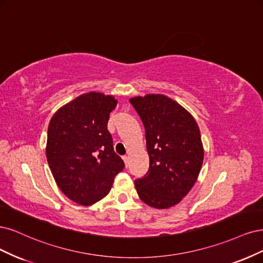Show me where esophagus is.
Wrapping results in <instances>:
<instances>
[{"mask_svg":"<svg viewBox=\"0 0 263 263\" xmlns=\"http://www.w3.org/2000/svg\"><path fill=\"white\" fill-rule=\"evenodd\" d=\"M122 159H123V162H124V164H125V167H128L129 157H128V156H123V157H122Z\"/></svg>","mask_w":263,"mask_h":263,"instance_id":"esophagus-1","label":"esophagus"}]
</instances>
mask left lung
I'll return each mask as SVG.
<instances>
[{
    "instance_id": "8db88e82",
    "label": "left lung",
    "mask_w": 263,
    "mask_h": 263,
    "mask_svg": "<svg viewBox=\"0 0 263 263\" xmlns=\"http://www.w3.org/2000/svg\"><path fill=\"white\" fill-rule=\"evenodd\" d=\"M145 128L149 168L134 181L140 199L155 209L179 203L196 183L204 151L194 118L172 98L148 94L130 99Z\"/></svg>"
}]
</instances>
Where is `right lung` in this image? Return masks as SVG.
I'll list each match as a JSON object with an SVG mask.
<instances>
[{
  "label": "right lung",
  "instance_id": "1",
  "mask_svg": "<svg viewBox=\"0 0 263 263\" xmlns=\"http://www.w3.org/2000/svg\"><path fill=\"white\" fill-rule=\"evenodd\" d=\"M118 100L90 91L76 97L52 116L46 155L58 187L82 205H91L109 193L124 163L114 151L107 130Z\"/></svg>",
  "mask_w": 263,
  "mask_h": 263
}]
</instances>
